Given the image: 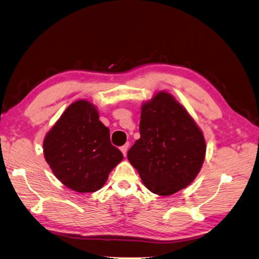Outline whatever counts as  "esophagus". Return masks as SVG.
<instances>
[{
	"label": "esophagus",
	"instance_id": "obj_1",
	"mask_svg": "<svg viewBox=\"0 0 259 259\" xmlns=\"http://www.w3.org/2000/svg\"><path fill=\"white\" fill-rule=\"evenodd\" d=\"M127 149H128V144H125L124 146L121 147V151L124 155V157H126V153H127Z\"/></svg>",
	"mask_w": 259,
	"mask_h": 259
}]
</instances>
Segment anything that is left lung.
<instances>
[{
  "label": "left lung",
  "mask_w": 259,
  "mask_h": 259,
  "mask_svg": "<svg viewBox=\"0 0 259 259\" xmlns=\"http://www.w3.org/2000/svg\"><path fill=\"white\" fill-rule=\"evenodd\" d=\"M141 138L127 152L144 185L161 196L187 187L206 156L201 130L186 109L167 92H158L142 104Z\"/></svg>",
  "instance_id": "8db88e82"
}]
</instances>
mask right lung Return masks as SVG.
Returning a JSON list of instances; mask_svg holds the SVG:
<instances>
[{
    "mask_svg": "<svg viewBox=\"0 0 259 259\" xmlns=\"http://www.w3.org/2000/svg\"><path fill=\"white\" fill-rule=\"evenodd\" d=\"M44 155L61 183L78 193L100 190L123 160L97 107L85 99L69 104L47 133Z\"/></svg>",
    "mask_w": 259,
    "mask_h": 259,
    "instance_id": "add662e5",
    "label": "right lung"
}]
</instances>
